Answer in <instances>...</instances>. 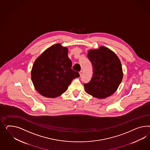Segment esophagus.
Listing matches in <instances>:
<instances>
[{
	"mask_svg": "<svg viewBox=\"0 0 150 150\" xmlns=\"http://www.w3.org/2000/svg\"><path fill=\"white\" fill-rule=\"evenodd\" d=\"M79 73H80V76H82V70H81V71L79 72Z\"/></svg>",
	"mask_w": 150,
	"mask_h": 150,
	"instance_id": "obj_1",
	"label": "esophagus"
}]
</instances>
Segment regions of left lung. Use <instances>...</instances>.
I'll return each instance as SVG.
<instances>
[{"label": "left lung", "instance_id": "left-lung-1", "mask_svg": "<svg viewBox=\"0 0 150 150\" xmlns=\"http://www.w3.org/2000/svg\"><path fill=\"white\" fill-rule=\"evenodd\" d=\"M87 57L92 65L93 75L89 82L84 83L86 92L99 99L109 97L117 90L123 78L119 58L104 46L89 50Z\"/></svg>", "mask_w": 150, "mask_h": 150}]
</instances>
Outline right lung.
I'll use <instances>...</instances> for the list:
<instances>
[{
    "label": "right lung",
    "mask_w": 150,
    "mask_h": 150,
    "mask_svg": "<svg viewBox=\"0 0 150 150\" xmlns=\"http://www.w3.org/2000/svg\"><path fill=\"white\" fill-rule=\"evenodd\" d=\"M68 49L59 44L42 53L33 65L31 76L37 91L46 97L55 98L65 92L79 73L71 69Z\"/></svg>",
    "instance_id": "add662e5"
}]
</instances>
